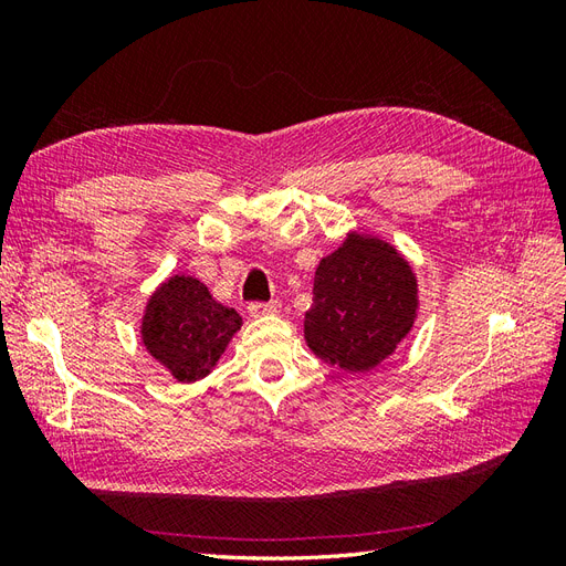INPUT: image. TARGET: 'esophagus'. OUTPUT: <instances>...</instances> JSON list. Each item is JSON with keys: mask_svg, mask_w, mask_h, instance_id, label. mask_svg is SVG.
<instances>
[{"mask_svg": "<svg viewBox=\"0 0 566 566\" xmlns=\"http://www.w3.org/2000/svg\"><path fill=\"white\" fill-rule=\"evenodd\" d=\"M281 312V302L279 300H271V302H250L248 306V314L260 318V316H271V314H279Z\"/></svg>", "mask_w": 566, "mask_h": 566, "instance_id": "obj_1", "label": "esophagus"}]
</instances>
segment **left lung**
<instances>
[{
    "instance_id": "obj_1",
    "label": "left lung",
    "mask_w": 566,
    "mask_h": 566,
    "mask_svg": "<svg viewBox=\"0 0 566 566\" xmlns=\"http://www.w3.org/2000/svg\"><path fill=\"white\" fill-rule=\"evenodd\" d=\"M416 314L418 281L410 264L380 238L349 233L316 269L304 337L321 361L364 373L397 349Z\"/></svg>"
}]
</instances>
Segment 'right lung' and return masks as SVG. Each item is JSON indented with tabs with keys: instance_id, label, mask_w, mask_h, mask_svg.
<instances>
[{
	"instance_id": "obj_1",
	"label": "right lung",
	"mask_w": 566,
	"mask_h": 566,
	"mask_svg": "<svg viewBox=\"0 0 566 566\" xmlns=\"http://www.w3.org/2000/svg\"><path fill=\"white\" fill-rule=\"evenodd\" d=\"M241 323L198 279L172 276L146 304L142 339L179 382H193L214 368Z\"/></svg>"
}]
</instances>
